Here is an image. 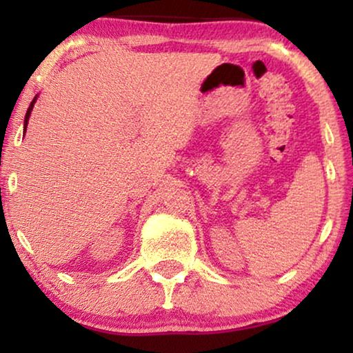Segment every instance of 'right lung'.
Masks as SVG:
<instances>
[{"label": "right lung", "instance_id": "1", "mask_svg": "<svg viewBox=\"0 0 353 353\" xmlns=\"http://www.w3.org/2000/svg\"><path fill=\"white\" fill-rule=\"evenodd\" d=\"M35 101H37V98H33V101H32V103H30V105H28V109H27V114H26V120H23V132H26V130H27L28 117H30V114H32V109H33V104H35Z\"/></svg>", "mask_w": 353, "mask_h": 353}]
</instances>
